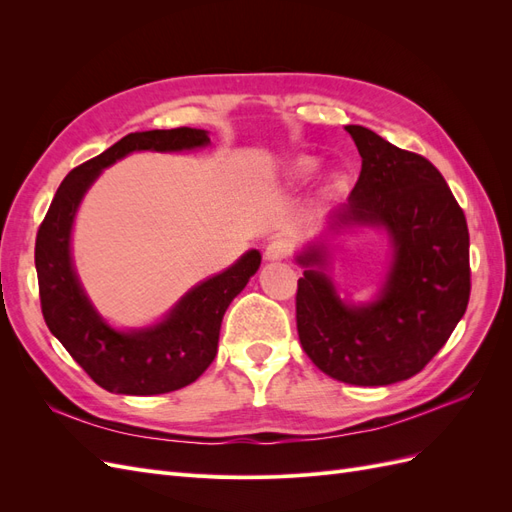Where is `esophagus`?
<instances>
[{
    "label": "esophagus",
    "mask_w": 512,
    "mask_h": 512,
    "mask_svg": "<svg viewBox=\"0 0 512 512\" xmlns=\"http://www.w3.org/2000/svg\"><path fill=\"white\" fill-rule=\"evenodd\" d=\"M292 254V243L290 239L275 237L265 247V258L267 260H286Z\"/></svg>",
    "instance_id": "obj_1"
}]
</instances>
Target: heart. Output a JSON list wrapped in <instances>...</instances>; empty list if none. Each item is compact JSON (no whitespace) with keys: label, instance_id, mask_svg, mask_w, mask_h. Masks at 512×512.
Segmentation results:
<instances>
[{"label":"heart","instance_id":"heart-1","mask_svg":"<svg viewBox=\"0 0 512 512\" xmlns=\"http://www.w3.org/2000/svg\"><path fill=\"white\" fill-rule=\"evenodd\" d=\"M299 173H303V175H307V173H312L314 170V160H309V158H303V160H299Z\"/></svg>","mask_w":512,"mask_h":512}]
</instances>
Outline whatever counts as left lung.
Listing matches in <instances>:
<instances>
[{"instance_id":"obj_1","label":"left lung","mask_w":512,"mask_h":512,"mask_svg":"<svg viewBox=\"0 0 512 512\" xmlns=\"http://www.w3.org/2000/svg\"><path fill=\"white\" fill-rule=\"evenodd\" d=\"M363 164L342 224L389 230L395 260L380 299L350 307L322 271L297 284V331L309 359L348 384L386 386L416 376L448 342L470 301V235L440 170L363 126H346ZM322 252L299 256L322 265Z\"/></svg>"}]
</instances>
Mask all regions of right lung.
Returning <instances> with one entry per match:
<instances>
[{
	"label": "right lung",
	"instance_id": "right-lung-1",
	"mask_svg": "<svg viewBox=\"0 0 512 512\" xmlns=\"http://www.w3.org/2000/svg\"><path fill=\"white\" fill-rule=\"evenodd\" d=\"M207 143V132L192 128L123 136L70 170L38 228L36 271L46 327L108 393L160 395L183 389L203 374L218 354L226 307L260 267V252H247L224 273L192 288L156 327L121 333L96 314L72 269L70 230L76 207L100 170L130 151H179Z\"/></svg>",
	"mask_w": 512,
	"mask_h": 512
}]
</instances>
